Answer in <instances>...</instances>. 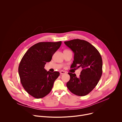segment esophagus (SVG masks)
<instances>
[{"label": "esophagus", "instance_id": "esophagus-1", "mask_svg": "<svg viewBox=\"0 0 122 122\" xmlns=\"http://www.w3.org/2000/svg\"><path fill=\"white\" fill-rule=\"evenodd\" d=\"M66 72L65 71H60V73L61 74H65Z\"/></svg>", "mask_w": 122, "mask_h": 122}]
</instances>
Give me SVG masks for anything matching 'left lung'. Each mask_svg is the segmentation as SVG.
<instances>
[{
    "mask_svg": "<svg viewBox=\"0 0 122 122\" xmlns=\"http://www.w3.org/2000/svg\"><path fill=\"white\" fill-rule=\"evenodd\" d=\"M64 43L74 53L71 68H82L79 78L74 73H68L70 80L67 87L77 96H86L94 89L102 76L101 56L93 45L84 40L74 39Z\"/></svg>",
    "mask_w": 122,
    "mask_h": 122,
    "instance_id": "1",
    "label": "left lung"
}]
</instances>
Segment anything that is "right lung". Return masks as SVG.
<instances>
[{
	"instance_id": "right-lung-1",
	"label": "right lung",
	"mask_w": 122,
	"mask_h": 122,
	"mask_svg": "<svg viewBox=\"0 0 122 122\" xmlns=\"http://www.w3.org/2000/svg\"><path fill=\"white\" fill-rule=\"evenodd\" d=\"M62 42H41L31 46L22 58L18 67L20 81L25 90L31 96L41 98L51 90L60 73L47 71L46 62L59 48Z\"/></svg>"
}]
</instances>
